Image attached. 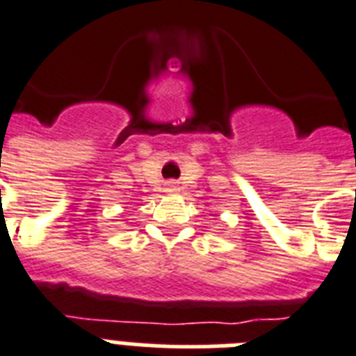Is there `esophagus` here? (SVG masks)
Masks as SVG:
<instances>
[{"mask_svg": "<svg viewBox=\"0 0 356 356\" xmlns=\"http://www.w3.org/2000/svg\"><path fill=\"white\" fill-rule=\"evenodd\" d=\"M179 188H177V183H173V181H170L168 184H166V192H170V193H175L177 192Z\"/></svg>", "mask_w": 356, "mask_h": 356, "instance_id": "esophagus-1", "label": "esophagus"}]
</instances>
